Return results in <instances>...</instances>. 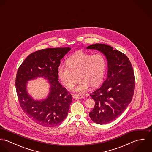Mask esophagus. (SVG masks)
I'll return each mask as SVG.
<instances>
[{
	"label": "esophagus",
	"instance_id": "obj_1",
	"mask_svg": "<svg viewBox=\"0 0 152 152\" xmlns=\"http://www.w3.org/2000/svg\"><path fill=\"white\" fill-rule=\"evenodd\" d=\"M73 98L74 99H81L83 98V96L80 94H74L73 95Z\"/></svg>",
	"mask_w": 152,
	"mask_h": 152
}]
</instances>
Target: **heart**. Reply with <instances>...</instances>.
Listing matches in <instances>:
<instances>
[{
    "label": "heart",
    "mask_w": 152,
    "mask_h": 152,
    "mask_svg": "<svg viewBox=\"0 0 152 152\" xmlns=\"http://www.w3.org/2000/svg\"><path fill=\"white\" fill-rule=\"evenodd\" d=\"M66 66L61 65L58 68V74L62 84L68 88L74 86L76 77L80 81L74 91L83 93L89 87L99 86L105 75L106 60L101 54L92 55L84 52H78L70 57Z\"/></svg>",
    "instance_id": "heart-1"
}]
</instances>
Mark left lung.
<instances>
[{
    "label": "left lung",
    "instance_id": "obj_1",
    "mask_svg": "<svg viewBox=\"0 0 152 152\" xmlns=\"http://www.w3.org/2000/svg\"><path fill=\"white\" fill-rule=\"evenodd\" d=\"M87 49L101 52L108 61L107 79L90 94L95 104L89 113L95 123L107 124L119 117L130 104L135 86L134 72L127 56L109 45L94 44Z\"/></svg>",
    "mask_w": 152,
    "mask_h": 152
}]
</instances>
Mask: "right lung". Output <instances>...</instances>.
<instances>
[{
  "mask_svg": "<svg viewBox=\"0 0 152 152\" xmlns=\"http://www.w3.org/2000/svg\"><path fill=\"white\" fill-rule=\"evenodd\" d=\"M71 48H49L30 54L19 66L16 89L20 105L26 115L37 124L54 127L66 118L72 96L58 82V68L61 60ZM43 77L50 84V92L44 100H34L26 87L30 80Z\"/></svg>",
  "mask_w": 152,
  "mask_h": 152,
  "instance_id": "right-lung-1",
  "label": "right lung"
}]
</instances>
